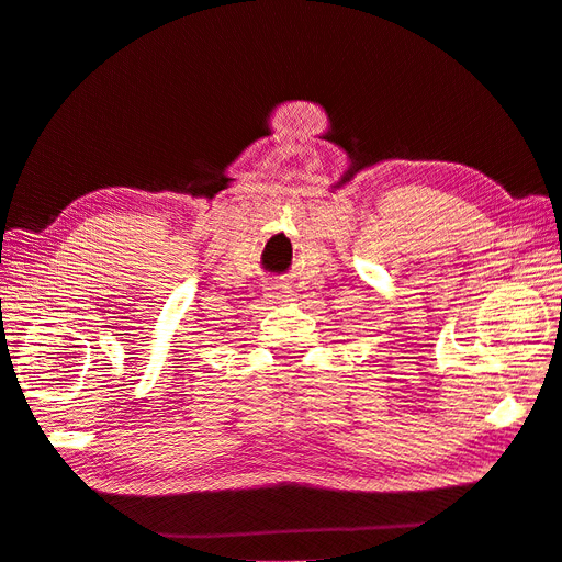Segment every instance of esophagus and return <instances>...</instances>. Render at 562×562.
<instances>
[{
  "instance_id": "34e87169",
  "label": "esophagus",
  "mask_w": 562,
  "mask_h": 562,
  "mask_svg": "<svg viewBox=\"0 0 562 562\" xmlns=\"http://www.w3.org/2000/svg\"><path fill=\"white\" fill-rule=\"evenodd\" d=\"M270 301H276V303H286V301H289V292H284L282 286H276V292H270Z\"/></svg>"
}]
</instances>
